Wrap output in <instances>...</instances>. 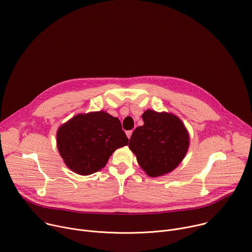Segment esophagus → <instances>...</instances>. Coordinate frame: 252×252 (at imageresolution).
<instances>
[{"label": "esophagus", "mask_w": 252, "mask_h": 252, "mask_svg": "<svg viewBox=\"0 0 252 252\" xmlns=\"http://www.w3.org/2000/svg\"><path fill=\"white\" fill-rule=\"evenodd\" d=\"M131 134H132V130H127V131H126V136H127L128 138H130Z\"/></svg>", "instance_id": "34e87169"}]
</instances>
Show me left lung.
<instances>
[{"label":"left lung","instance_id":"obj_1","mask_svg":"<svg viewBox=\"0 0 252 252\" xmlns=\"http://www.w3.org/2000/svg\"><path fill=\"white\" fill-rule=\"evenodd\" d=\"M143 126L136 127L128 147L141 168L157 177L173 170L184 159L189 146V132L177 117L148 110L141 116Z\"/></svg>","mask_w":252,"mask_h":252}]
</instances>
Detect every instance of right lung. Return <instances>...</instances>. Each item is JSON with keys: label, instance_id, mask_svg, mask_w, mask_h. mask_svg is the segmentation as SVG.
<instances>
[{"label": "right lung", "instance_id": "1", "mask_svg": "<svg viewBox=\"0 0 252 252\" xmlns=\"http://www.w3.org/2000/svg\"><path fill=\"white\" fill-rule=\"evenodd\" d=\"M58 150L73 171L89 175L105 166L112 154L126 146L128 138L118 118L105 112L78 115L57 133Z\"/></svg>", "mask_w": 252, "mask_h": 252}]
</instances>
